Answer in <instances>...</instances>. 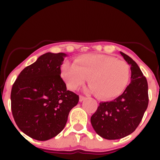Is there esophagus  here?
<instances>
[{
	"mask_svg": "<svg viewBox=\"0 0 160 160\" xmlns=\"http://www.w3.org/2000/svg\"><path fill=\"white\" fill-rule=\"evenodd\" d=\"M86 99V97L83 96V95H80V101H83Z\"/></svg>",
	"mask_w": 160,
	"mask_h": 160,
	"instance_id": "34e87169",
	"label": "esophagus"
}]
</instances>
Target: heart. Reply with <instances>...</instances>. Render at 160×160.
<instances>
[{"mask_svg": "<svg viewBox=\"0 0 160 160\" xmlns=\"http://www.w3.org/2000/svg\"><path fill=\"white\" fill-rule=\"evenodd\" d=\"M130 67L122 59L102 54H88L74 64H64L62 76L67 88L74 90L88 79L90 90L100 99H111L125 89L130 79Z\"/></svg>", "mask_w": 160, "mask_h": 160, "instance_id": "obj_1", "label": "heart"}]
</instances>
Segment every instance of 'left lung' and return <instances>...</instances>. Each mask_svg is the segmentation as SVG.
<instances>
[{
    "mask_svg": "<svg viewBox=\"0 0 160 160\" xmlns=\"http://www.w3.org/2000/svg\"><path fill=\"white\" fill-rule=\"evenodd\" d=\"M131 66V82L122 95L101 102L90 118L93 129L105 139L114 140L130 135L138 126L149 104L148 83L136 62L121 52Z\"/></svg>",
    "mask_w": 160,
    "mask_h": 160,
    "instance_id": "8db88e82",
    "label": "left lung"
}]
</instances>
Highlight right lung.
I'll return each mask as SVG.
<instances>
[{
	"instance_id": "right-lung-1",
	"label": "right lung",
	"mask_w": 160,
	"mask_h": 160,
	"mask_svg": "<svg viewBox=\"0 0 160 160\" xmlns=\"http://www.w3.org/2000/svg\"><path fill=\"white\" fill-rule=\"evenodd\" d=\"M65 56L62 52L43 54L20 72L11 88L14 122L34 139L46 141L57 135L79 101L78 95L67 90L60 76Z\"/></svg>"
}]
</instances>
